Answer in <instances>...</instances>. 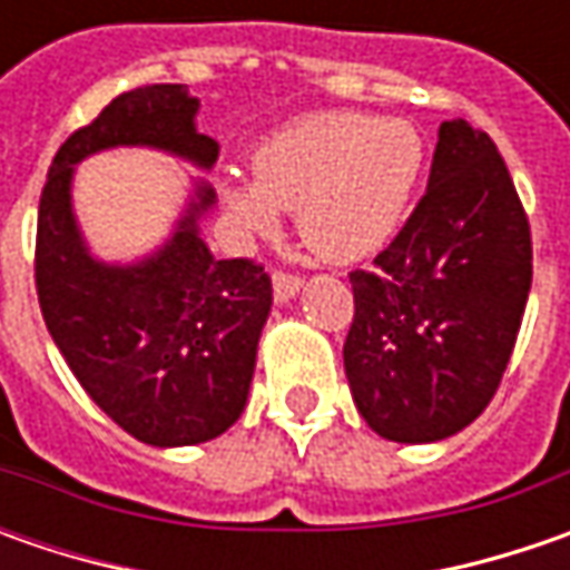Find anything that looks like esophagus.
Listing matches in <instances>:
<instances>
[{"label":"esophagus","instance_id":"1","mask_svg":"<svg viewBox=\"0 0 570 570\" xmlns=\"http://www.w3.org/2000/svg\"><path fill=\"white\" fill-rule=\"evenodd\" d=\"M301 292V278L297 275L288 273H275L273 275V295L278 304H285V301H292V297Z\"/></svg>","mask_w":570,"mask_h":570}]
</instances>
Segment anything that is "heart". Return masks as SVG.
Instances as JSON below:
<instances>
[{
  "label": "heart",
  "instance_id": "obj_1",
  "mask_svg": "<svg viewBox=\"0 0 570 570\" xmlns=\"http://www.w3.org/2000/svg\"><path fill=\"white\" fill-rule=\"evenodd\" d=\"M422 167L425 142L409 120L311 114L253 151V180L225 177L222 199L250 234H269L278 208H295L304 244L348 266L396 237Z\"/></svg>",
  "mask_w": 570,
  "mask_h": 570
}]
</instances>
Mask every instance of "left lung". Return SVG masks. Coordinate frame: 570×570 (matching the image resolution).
<instances>
[{
    "instance_id": "left-lung-1",
    "label": "left lung",
    "mask_w": 570,
    "mask_h": 570,
    "mask_svg": "<svg viewBox=\"0 0 570 570\" xmlns=\"http://www.w3.org/2000/svg\"><path fill=\"white\" fill-rule=\"evenodd\" d=\"M348 282L342 362L367 428L434 444L475 422L511 362L533 282L527 215L482 129L441 122L422 203L374 269Z\"/></svg>"
}]
</instances>
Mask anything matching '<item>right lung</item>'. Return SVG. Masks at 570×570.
<instances>
[{
  "label": "right lung",
  "instance_id": "obj_1",
  "mask_svg": "<svg viewBox=\"0 0 570 570\" xmlns=\"http://www.w3.org/2000/svg\"><path fill=\"white\" fill-rule=\"evenodd\" d=\"M187 85L114 98L56 151L37 212V297L56 348L85 393L136 441L193 448L225 434L250 400L273 282L250 259H215L203 222L215 189L189 177L170 234L136 259H104L78 225L76 170L114 148H151L212 170L218 142L199 132Z\"/></svg>",
  "mask_w": 570,
  "mask_h": 570
}]
</instances>
